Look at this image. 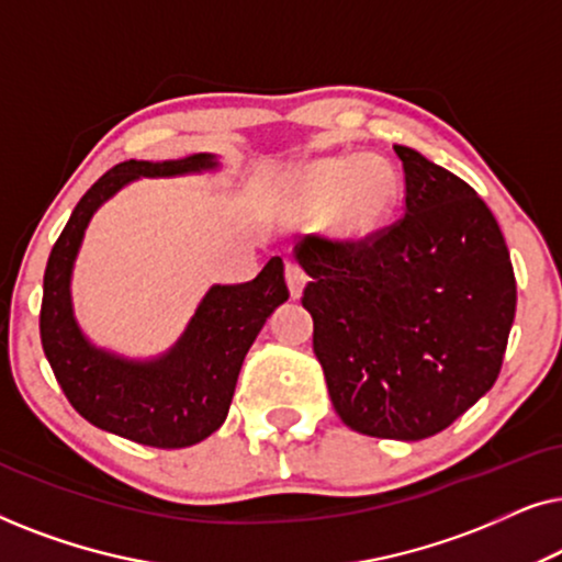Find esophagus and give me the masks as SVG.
Returning a JSON list of instances; mask_svg holds the SVG:
<instances>
[{
	"mask_svg": "<svg viewBox=\"0 0 562 562\" xmlns=\"http://www.w3.org/2000/svg\"><path fill=\"white\" fill-rule=\"evenodd\" d=\"M286 283H289L291 296H294V299L302 296V289L306 283V273H304L302 266L294 263V260H289V263H286Z\"/></svg>",
	"mask_w": 562,
	"mask_h": 562,
	"instance_id": "obj_1",
	"label": "esophagus"
}]
</instances>
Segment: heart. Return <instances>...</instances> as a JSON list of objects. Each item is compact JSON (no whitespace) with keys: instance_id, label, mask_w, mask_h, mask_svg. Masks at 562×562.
Listing matches in <instances>:
<instances>
[{"instance_id":"1","label":"heart","mask_w":562,"mask_h":562,"mask_svg":"<svg viewBox=\"0 0 562 562\" xmlns=\"http://www.w3.org/2000/svg\"><path fill=\"white\" fill-rule=\"evenodd\" d=\"M402 183L389 160L333 156L312 160L296 179V210L306 220L327 214L329 235L342 243H368L389 225Z\"/></svg>"}]
</instances>
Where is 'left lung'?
<instances>
[{
  "mask_svg": "<svg viewBox=\"0 0 562 562\" xmlns=\"http://www.w3.org/2000/svg\"><path fill=\"white\" fill-rule=\"evenodd\" d=\"M404 217L368 243L312 235V348L335 412L356 432L425 440L494 386L517 310L498 222L456 173L394 145Z\"/></svg>",
  "mask_w": 562,
  "mask_h": 562,
  "instance_id": "8db88e82",
  "label": "left lung"
}]
</instances>
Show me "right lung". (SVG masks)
Segmentation results:
<instances>
[{"label": "right lung", "instance_id": "obj_1", "mask_svg": "<svg viewBox=\"0 0 562 562\" xmlns=\"http://www.w3.org/2000/svg\"><path fill=\"white\" fill-rule=\"evenodd\" d=\"M214 166L212 156L199 153L166 164L125 160L110 168L76 204L45 266L41 337L66 398L94 427L150 448H189L225 422L252 340L268 314L289 299L283 260L271 258L248 283L212 286L181 340L164 358L135 363L97 350L81 335L68 291L74 258L91 214L125 183Z\"/></svg>", "mask_w": 562, "mask_h": 562}]
</instances>
